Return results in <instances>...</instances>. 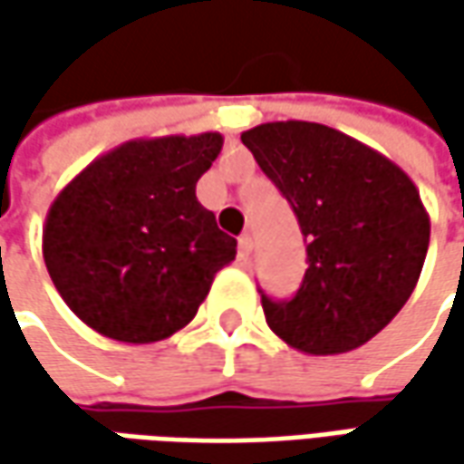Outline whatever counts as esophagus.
I'll return each mask as SVG.
<instances>
[{
	"label": "esophagus",
	"instance_id": "1",
	"mask_svg": "<svg viewBox=\"0 0 464 464\" xmlns=\"http://www.w3.org/2000/svg\"><path fill=\"white\" fill-rule=\"evenodd\" d=\"M237 247H240L242 260L250 258V256H253V235H250V232H245V235L240 237V245H237Z\"/></svg>",
	"mask_w": 464,
	"mask_h": 464
}]
</instances>
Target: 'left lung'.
Masks as SVG:
<instances>
[{"mask_svg":"<svg viewBox=\"0 0 464 464\" xmlns=\"http://www.w3.org/2000/svg\"><path fill=\"white\" fill-rule=\"evenodd\" d=\"M307 240L304 281L289 302L260 295L268 328L289 346L333 356L364 346L419 284L431 222L392 160L310 121L242 131Z\"/></svg>","mask_w":464,"mask_h":464,"instance_id":"8db88e82","label":"left lung"}]
</instances>
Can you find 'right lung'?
<instances>
[{
    "label": "right lung",
    "instance_id": "right-lung-1",
    "mask_svg": "<svg viewBox=\"0 0 464 464\" xmlns=\"http://www.w3.org/2000/svg\"><path fill=\"white\" fill-rule=\"evenodd\" d=\"M222 144L217 131L131 139L53 198L45 268L84 325L121 343H154L196 317L237 253V240L196 198Z\"/></svg>",
    "mask_w": 464,
    "mask_h": 464
}]
</instances>
